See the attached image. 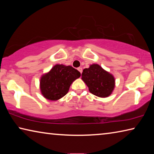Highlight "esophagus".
Here are the masks:
<instances>
[{"label":"esophagus","instance_id":"34e87169","mask_svg":"<svg viewBox=\"0 0 154 154\" xmlns=\"http://www.w3.org/2000/svg\"><path fill=\"white\" fill-rule=\"evenodd\" d=\"M77 70H78V71H79L80 72V73H81V74L82 73V71H83V69H82V68L79 67V68H78V69H77Z\"/></svg>","mask_w":154,"mask_h":154}]
</instances>
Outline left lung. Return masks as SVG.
I'll list each match as a JSON object with an SVG mask.
<instances>
[{"instance_id":"1","label":"left lung","mask_w":154,"mask_h":154,"mask_svg":"<svg viewBox=\"0 0 154 154\" xmlns=\"http://www.w3.org/2000/svg\"><path fill=\"white\" fill-rule=\"evenodd\" d=\"M82 79L89 88L90 93L101 98L107 97L115 87L114 77L97 64L83 69Z\"/></svg>"}]
</instances>
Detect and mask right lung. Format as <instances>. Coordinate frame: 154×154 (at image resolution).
<instances>
[{"label":"right lung","mask_w":154,"mask_h":154,"mask_svg":"<svg viewBox=\"0 0 154 154\" xmlns=\"http://www.w3.org/2000/svg\"><path fill=\"white\" fill-rule=\"evenodd\" d=\"M80 76V72L71 66L56 64L41 77V93L49 100H58L66 94L71 83Z\"/></svg>","instance_id":"right-lung-1"}]
</instances>
